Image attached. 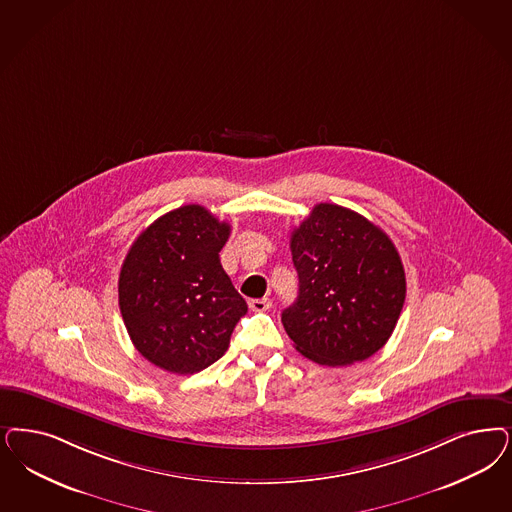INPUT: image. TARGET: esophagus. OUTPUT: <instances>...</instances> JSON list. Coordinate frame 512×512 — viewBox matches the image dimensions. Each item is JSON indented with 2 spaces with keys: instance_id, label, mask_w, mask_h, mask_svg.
Instances as JSON below:
<instances>
[{
  "instance_id": "34e87169",
  "label": "esophagus",
  "mask_w": 512,
  "mask_h": 512,
  "mask_svg": "<svg viewBox=\"0 0 512 512\" xmlns=\"http://www.w3.org/2000/svg\"><path fill=\"white\" fill-rule=\"evenodd\" d=\"M247 304H249V308H251L253 312H265V310H268V308L272 306L270 299H251Z\"/></svg>"
}]
</instances>
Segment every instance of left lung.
<instances>
[{"instance_id": "obj_1", "label": "left lung", "mask_w": 512, "mask_h": 512, "mask_svg": "<svg viewBox=\"0 0 512 512\" xmlns=\"http://www.w3.org/2000/svg\"><path fill=\"white\" fill-rule=\"evenodd\" d=\"M299 297L285 333L327 367L365 361L393 333L406 297L405 268L388 234L363 215L318 204L291 232Z\"/></svg>"}]
</instances>
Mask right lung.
Here are the masks:
<instances>
[{
  "mask_svg": "<svg viewBox=\"0 0 512 512\" xmlns=\"http://www.w3.org/2000/svg\"><path fill=\"white\" fill-rule=\"evenodd\" d=\"M230 225L204 206L164 213L141 232L119 276V308L136 350L174 374L227 352L247 304L219 261Z\"/></svg>",
  "mask_w": 512,
  "mask_h": 512,
  "instance_id": "add662e5",
  "label": "right lung"
}]
</instances>
